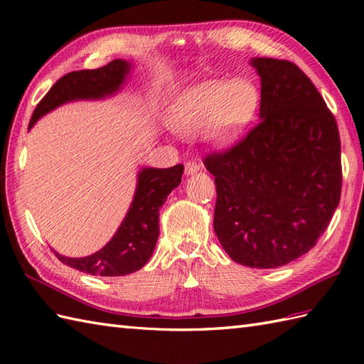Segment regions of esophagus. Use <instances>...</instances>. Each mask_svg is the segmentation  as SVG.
<instances>
[{
    "mask_svg": "<svg viewBox=\"0 0 364 364\" xmlns=\"http://www.w3.org/2000/svg\"><path fill=\"white\" fill-rule=\"evenodd\" d=\"M200 168H202V166H200V162H196V161L186 162V175H194V173L198 172Z\"/></svg>",
    "mask_w": 364,
    "mask_h": 364,
    "instance_id": "esophagus-1",
    "label": "esophagus"
}]
</instances>
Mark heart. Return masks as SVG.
Wrapping results in <instances>:
<instances>
[{
  "label": "heart",
  "mask_w": 364,
  "mask_h": 364,
  "mask_svg": "<svg viewBox=\"0 0 364 364\" xmlns=\"http://www.w3.org/2000/svg\"><path fill=\"white\" fill-rule=\"evenodd\" d=\"M258 100L257 87L245 78L203 82L183 98L172 117V128L188 139L206 129L208 142L225 146L253 119Z\"/></svg>",
  "instance_id": "heart-1"
}]
</instances>
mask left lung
<instances>
[{
  "label": "left lung",
  "instance_id": "1",
  "mask_svg": "<svg viewBox=\"0 0 364 364\" xmlns=\"http://www.w3.org/2000/svg\"><path fill=\"white\" fill-rule=\"evenodd\" d=\"M261 80L259 123L225 153L205 158L215 178L214 231L242 266L274 269L310 252L341 197L335 117L288 60L252 58Z\"/></svg>",
  "mask_w": 364,
  "mask_h": 364
}]
</instances>
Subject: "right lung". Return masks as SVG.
<instances>
[{"label":"right lung","instance_id":"1","mask_svg":"<svg viewBox=\"0 0 364 364\" xmlns=\"http://www.w3.org/2000/svg\"><path fill=\"white\" fill-rule=\"evenodd\" d=\"M133 67V60L114 59L97 70L72 72L63 76L37 105L28 129L63 105L81 100L95 102L117 95L127 84ZM183 172L181 164L168 168L139 167L133 202L109 242L89 257L70 258L54 250L56 257L64 264L90 275L122 277L142 269L158 242L161 206L181 183Z\"/></svg>","mask_w":364,"mask_h":364}]
</instances>
